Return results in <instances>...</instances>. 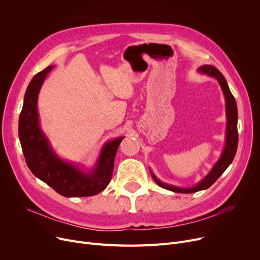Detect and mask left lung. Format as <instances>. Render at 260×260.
<instances>
[{
	"instance_id": "1",
	"label": "left lung",
	"mask_w": 260,
	"mask_h": 260,
	"mask_svg": "<svg viewBox=\"0 0 260 260\" xmlns=\"http://www.w3.org/2000/svg\"><path fill=\"white\" fill-rule=\"evenodd\" d=\"M198 72L203 75H207V76L215 78L218 81V83H219L221 90L223 92L224 100H225V115H226L225 145H224V148H223L220 158L217 160V162L215 163L212 170L209 172V174L194 186L181 187V186H176V185H172L169 183H165V182L160 181L151 170L153 179L159 186L166 188V189H169V190H172V192H175V193L189 194V193L198 192V190L209 188L228 169V167L231 165L232 161H233L236 151H237V145H238L237 104H236V100L234 98V95L232 94V92L229 88L228 82H226L225 78L223 77V75L219 71H218L216 67H214L212 65H203L198 68Z\"/></svg>"
}]
</instances>
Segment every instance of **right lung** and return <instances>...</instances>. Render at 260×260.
Wrapping results in <instances>:
<instances>
[{
    "label": "right lung",
    "instance_id": "add662e5",
    "mask_svg": "<svg viewBox=\"0 0 260 260\" xmlns=\"http://www.w3.org/2000/svg\"><path fill=\"white\" fill-rule=\"evenodd\" d=\"M54 66L38 73L27 86L19 118V138L26 165L31 173L64 197L97 195L112 179L117 149L124 137L107 141L97 162L89 171L77 163L61 159L53 151L48 138L40 126L38 97L47 75Z\"/></svg>",
    "mask_w": 260,
    "mask_h": 260
}]
</instances>
